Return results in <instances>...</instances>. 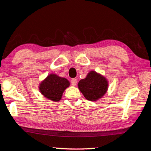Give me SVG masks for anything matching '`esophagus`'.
<instances>
[{
  "label": "esophagus",
  "instance_id": "obj_1",
  "mask_svg": "<svg viewBox=\"0 0 151 151\" xmlns=\"http://www.w3.org/2000/svg\"><path fill=\"white\" fill-rule=\"evenodd\" d=\"M71 84L73 85V86H75V85L76 84V83H77V81H76V79L75 78H73L71 79Z\"/></svg>",
  "mask_w": 151,
  "mask_h": 151
}]
</instances>
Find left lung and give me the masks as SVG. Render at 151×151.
<instances>
[{
  "instance_id": "1",
  "label": "left lung",
  "mask_w": 151,
  "mask_h": 151,
  "mask_svg": "<svg viewBox=\"0 0 151 151\" xmlns=\"http://www.w3.org/2000/svg\"><path fill=\"white\" fill-rule=\"evenodd\" d=\"M108 83L105 77L95 71H90L86 77L78 84L81 92L86 99L96 101L102 98L108 90Z\"/></svg>"
}]
</instances>
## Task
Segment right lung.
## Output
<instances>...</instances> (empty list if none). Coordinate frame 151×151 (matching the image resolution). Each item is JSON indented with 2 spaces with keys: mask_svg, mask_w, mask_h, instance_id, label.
Returning <instances> with one entry per match:
<instances>
[{
  "mask_svg": "<svg viewBox=\"0 0 151 151\" xmlns=\"http://www.w3.org/2000/svg\"><path fill=\"white\" fill-rule=\"evenodd\" d=\"M69 85L67 79L60 77L55 74H51L40 84V90L49 100L58 102L61 99L64 90Z\"/></svg>",
  "mask_w": 151,
  "mask_h": 151,
  "instance_id": "right-lung-1",
  "label": "right lung"
}]
</instances>
